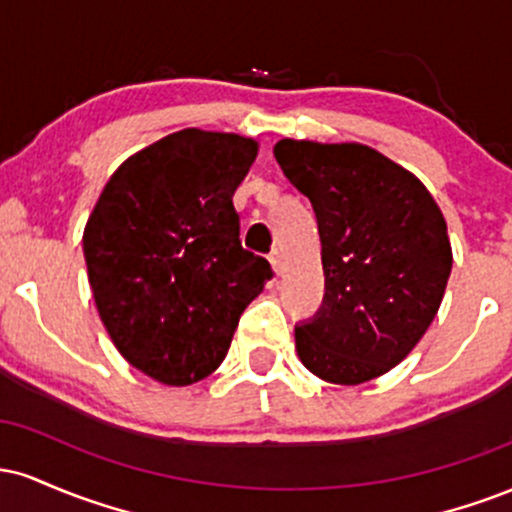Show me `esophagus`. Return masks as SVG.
Listing matches in <instances>:
<instances>
[{
    "label": "esophagus",
    "mask_w": 512,
    "mask_h": 512,
    "mask_svg": "<svg viewBox=\"0 0 512 512\" xmlns=\"http://www.w3.org/2000/svg\"><path fill=\"white\" fill-rule=\"evenodd\" d=\"M269 262H272V267H274L276 274L284 272V252H281L279 248L272 250V255H269Z\"/></svg>",
    "instance_id": "obj_1"
}]
</instances>
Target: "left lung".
<instances>
[{"instance_id": "left-lung-1", "label": "left lung", "mask_w": 512, "mask_h": 512, "mask_svg": "<svg viewBox=\"0 0 512 512\" xmlns=\"http://www.w3.org/2000/svg\"><path fill=\"white\" fill-rule=\"evenodd\" d=\"M276 163L310 199L325 298L296 325L303 366L334 385L395 368L436 317L452 269L443 214L424 182L363 144L281 139Z\"/></svg>"}]
</instances>
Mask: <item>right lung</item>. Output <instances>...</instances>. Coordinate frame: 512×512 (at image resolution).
<instances>
[{"label":"right lung","instance_id":"1","mask_svg":"<svg viewBox=\"0 0 512 512\" xmlns=\"http://www.w3.org/2000/svg\"><path fill=\"white\" fill-rule=\"evenodd\" d=\"M255 139L180 129L110 175L84 228L93 301L134 368L192 385L221 366L240 315L272 279L240 245L233 192Z\"/></svg>","mask_w":512,"mask_h":512}]
</instances>
